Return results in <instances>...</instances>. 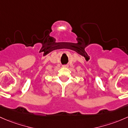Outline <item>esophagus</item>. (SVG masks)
Returning a JSON list of instances; mask_svg holds the SVG:
<instances>
[{"instance_id": "34e87169", "label": "esophagus", "mask_w": 128, "mask_h": 128, "mask_svg": "<svg viewBox=\"0 0 128 128\" xmlns=\"http://www.w3.org/2000/svg\"><path fill=\"white\" fill-rule=\"evenodd\" d=\"M63 67H64V68H67V67H68V64H64V65H63Z\"/></svg>"}]
</instances>
